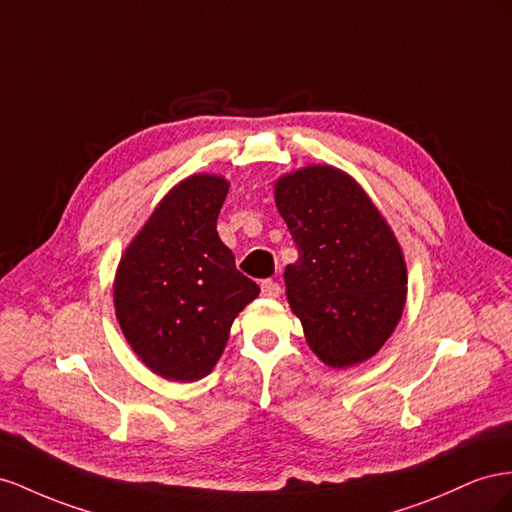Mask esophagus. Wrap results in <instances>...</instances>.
Wrapping results in <instances>:
<instances>
[{
    "label": "esophagus",
    "mask_w": 512,
    "mask_h": 512,
    "mask_svg": "<svg viewBox=\"0 0 512 512\" xmlns=\"http://www.w3.org/2000/svg\"><path fill=\"white\" fill-rule=\"evenodd\" d=\"M261 294H264L266 298H279L281 296V285L268 279V281L261 283Z\"/></svg>",
    "instance_id": "1"
}]
</instances>
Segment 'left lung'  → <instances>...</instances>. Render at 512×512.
Listing matches in <instances>:
<instances>
[{
  "label": "left lung",
  "mask_w": 512,
  "mask_h": 512,
  "mask_svg": "<svg viewBox=\"0 0 512 512\" xmlns=\"http://www.w3.org/2000/svg\"><path fill=\"white\" fill-rule=\"evenodd\" d=\"M274 199L298 246L285 287L306 343L334 369L375 356L407 294L403 251L386 218L352 175L330 165L283 175Z\"/></svg>",
  "instance_id": "1"
}]
</instances>
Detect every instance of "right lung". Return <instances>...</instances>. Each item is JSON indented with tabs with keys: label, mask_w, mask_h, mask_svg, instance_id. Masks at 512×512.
<instances>
[{
	"label": "right lung",
	"mask_w": 512,
	"mask_h": 512,
	"mask_svg": "<svg viewBox=\"0 0 512 512\" xmlns=\"http://www.w3.org/2000/svg\"><path fill=\"white\" fill-rule=\"evenodd\" d=\"M229 182L197 173L173 186L128 244L113 304L128 345L171 382H197L221 358L233 319L259 296L218 238Z\"/></svg>",
	"instance_id": "obj_1"
}]
</instances>
